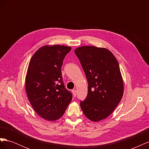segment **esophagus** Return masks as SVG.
Returning <instances> with one entry per match:
<instances>
[{
    "label": "esophagus",
    "instance_id": "obj_1",
    "mask_svg": "<svg viewBox=\"0 0 149 149\" xmlns=\"http://www.w3.org/2000/svg\"><path fill=\"white\" fill-rule=\"evenodd\" d=\"M72 93H73V96L75 97L76 96V91L75 89H73V90H72Z\"/></svg>",
    "mask_w": 149,
    "mask_h": 149
}]
</instances>
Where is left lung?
Masks as SVG:
<instances>
[{"instance_id":"8db88e82","label":"left lung","mask_w":149,"mask_h":149,"mask_svg":"<svg viewBox=\"0 0 149 149\" xmlns=\"http://www.w3.org/2000/svg\"><path fill=\"white\" fill-rule=\"evenodd\" d=\"M76 55L88 83V95L80 106L87 118L94 122L107 118L120 102L124 84L118 60L104 48L84 46L76 48Z\"/></svg>"}]
</instances>
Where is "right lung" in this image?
<instances>
[{
	"label": "right lung",
	"instance_id": "1",
	"mask_svg": "<svg viewBox=\"0 0 149 149\" xmlns=\"http://www.w3.org/2000/svg\"><path fill=\"white\" fill-rule=\"evenodd\" d=\"M71 48L55 45L40 48L31 57L26 75L29 101L42 118L56 120L64 114L72 94L63 81L61 68Z\"/></svg>",
	"mask_w": 149,
	"mask_h": 149
}]
</instances>
